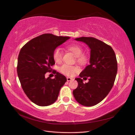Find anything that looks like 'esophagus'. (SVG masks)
<instances>
[{
	"mask_svg": "<svg viewBox=\"0 0 135 135\" xmlns=\"http://www.w3.org/2000/svg\"><path fill=\"white\" fill-rule=\"evenodd\" d=\"M66 79H67V81H71V80H72L73 79V78H70V77H67Z\"/></svg>",
	"mask_w": 135,
	"mask_h": 135,
	"instance_id": "obj_1",
	"label": "esophagus"
}]
</instances>
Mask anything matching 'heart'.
Segmentation results:
<instances>
[{"instance_id": "obj_1", "label": "heart", "mask_w": 135, "mask_h": 135, "mask_svg": "<svg viewBox=\"0 0 135 135\" xmlns=\"http://www.w3.org/2000/svg\"><path fill=\"white\" fill-rule=\"evenodd\" d=\"M68 50L71 51L76 57L77 62L81 65L86 62V57L83 54V50L78 44L69 45ZM63 52L60 48H56L53 53V59L56 63H61L62 61ZM60 71L62 74L69 76H73L79 71V69L76 66H71L68 64H64L59 68Z\"/></svg>"}]
</instances>
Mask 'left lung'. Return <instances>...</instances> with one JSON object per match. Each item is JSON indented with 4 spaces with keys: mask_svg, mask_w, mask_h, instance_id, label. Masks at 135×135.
Here are the masks:
<instances>
[{
    "mask_svg": "<svg viewBox=\"0 0 135 135\" xmlns=\"http://www.w3.org/2000/svg\"><path fill=\"white\" fill-rule=\"evenodd\" d=\"M75 40L87 44L91 49L89 64L76 78L78 87L73 92L78 103L85 107L94 106L104 100L111 90L118 70L116 56L111 46L93 37ZM88 77V83L83 78Z\"/></svg>",
    "mask_w": 135,
    "mask_h": 135,
    "instance_id": "obj_1",
    "label": "left lung"
}]
</instances>
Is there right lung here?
<instances>
[{
  "label": "right lung",
  "instance_id": "1",
  "mask_svg": "<svg viewBox=\"0 0 135 135\" xmlns=\"http://www.w3.org/2000/svg\"><path fill=\"white\" fill-rule=\"evenodd\" d=\"M70 37L44 34L30 40L19 53L17 71L21 87L32 103L46 107L57 99L61 88L67 79L64 75L53 70L55 78H46L55 62L53 53L55 49Z\"/></svg>",
  "mask_w": 135,
  "mask_h": 135
}]
</instances>
